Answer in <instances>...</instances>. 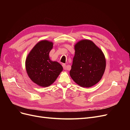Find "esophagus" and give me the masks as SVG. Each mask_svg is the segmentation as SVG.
I'll return each mask as SVG.
<instances>
[{"label": "esophagus", "instance_id": "obj_1", "mask_svg": "<svg viewBox=\"0 0 130 130\" xmlns=\"http://www.w3.org/2000/svg\"><path fill=\"white\" fill-rule=\"evenodd\" d=\"M62 66H63V69L64 70L67 69V65H66L65 64H62Z\"/></svg>", "mask_w": 130, "mask_h": 130}]
</instances>
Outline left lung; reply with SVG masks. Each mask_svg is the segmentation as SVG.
Here are the masks:
<instances>
[{
	"label": "left lung",
	"mask_w": 130,
	"mask_h": 130,
	"mask_svg": "<svg viewBox=\"0 0 130 130\" xmlns=\"http://www.w3.org/2000/svg\"><path fill=\"white\" fill-rule=\"evenodd\" d=\"M75 51L70 75L81 87H92L101 80L104 73V55L92 41L88 40L77 42Z\"/></svg>",
	"instance_id": "1"
}]
</instances>
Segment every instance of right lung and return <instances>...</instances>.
<instances>
[{
  "label": "right lung",
  "mask_w": 130,
  "mask_h": 130,
  "mask_svg": "<svg viewBox=\"0 0 130 130\" xmlns=\"http://www.w3.org/2000/svg\"><path fill=\"white\" fill-rule=\"evenodd\" d=\"M53 43L48 41L38 42L27 56L25 66L27 75L34 83L48 87L56 80L62 71V66L50 60L49 54Z\"/></svg>",
  "instance_id": "obj_1"
}]
</instances>
